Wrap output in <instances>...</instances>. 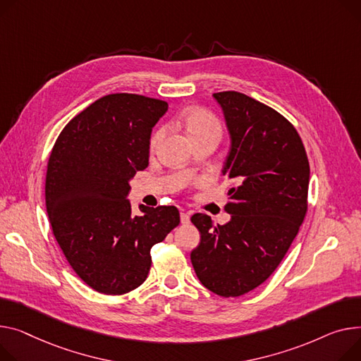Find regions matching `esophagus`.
<instances>
[{
    "instance_id": "1",
    "label": "esophagus",
    "mask_w": 361,
    "mask_h": 361,
    "mask_svg": "<svg viewBox=\"0 0 361 361\" xmlns=\"http://www.w3.org/2000/svg\"><path fill=\"white\" fill-rule=\"evenodd\" d=\"M180 219H181V224H183V225H187V224L190 222V213H188V212H181Z\"/></svg>"
}]
</instances>
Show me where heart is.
<instances>
[{
  "instance_id": "obj_1",
  "label": "heart",
  "mask_w": 361,
  "mask_h": 361,
  "mask_svg": "<svg viewBox=\"0 0 361 361\" xmlns=\"http://www.w3.org/2000/svg\"><path fill=\"white\" fill-rule=\"evenodd\" d=\"M183 125L185 128L187 135L191 140H196L200 137H216L221 139L222 136V126L219 120L216 118L212 113L203 109H191L183 114ZM164 136V129H158L154 132L151 137V148H155L159 140Z\"/></svg>"
}]
</instances>
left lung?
Masks as SVG:
<instances>
[{
  "label": "left lung",
  "instance_id": "left-lung-1",
  "mask_svg": "<svg viewBox=\"0 0 361 361\" xmlns=\"http://www.w3.org/2000/svg\"><path fill=\"white\" fill-rule=\"evenodd\" d=\"M213 97L231 136L222 170L233 181L225 206L231 221L191 216L202 239L190 257L206 289L236 298L266 281L296 238L307 210L309 161L298 130L274 109L238 91Z\"/></svg>",
  "mask_w": 361,
  "mask_h": 361
}]
</instances>
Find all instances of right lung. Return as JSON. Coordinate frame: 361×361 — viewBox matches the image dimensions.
<instances>
[{"instance_id": "right-lung-1", "label": "right lung", "mask_w": 361, "mask_h": 361, "mask_svg": "<svg viewBox=\"0 0 361 361\" xmlns=\"http://www.w3.org/2000/svg\"><path fill=\"white\" fill-rule=\"evenodd\" d=\"M162 100L117 92L63 128L47 162L46 210L69 266L91 289L125 295L147 280L151 248L180 224L176 206L133 216L129 181L145 170Z\"/></svg>"}]
</instances>
